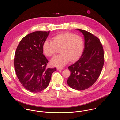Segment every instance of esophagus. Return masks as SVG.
Returning <instances> with one entry per match:
<instances>
[{"label":"esophagus","instance_id":"obj_1","mask_svg":"<svg viewBox=\"0 0 120 120\" xmlns=\"http://www.w3.org/2000/svg\"><path fill=\"white\" fill-rule=\"evenodd\" d=\"M57 70H62V69H63V68L62 67H57Z\"/></svg>","mask_w":120,"mask_h":120}]
</instances>
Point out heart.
<instances>
[{
	"instance_id": "b5f03b06",
	"label": "heart",
	"mask_w": 120,
	"mask_h": 120,
	"mask_svg": "<svg viewBox=\"0 0 120 120\" xmlns=\"http://www.w3.org/2000/svg\"><path fill=\"white\" fill-rule=\"evenodd\" d=\"M83 42L81 37L73 33L64 32L55 36L52 41L46 40L43 45L44 54L48 57L54 56L60 49L61 53L51 60L52 65L62 67L70 60L74 62L81 56Z\"/></svg>"
}]
</instances>
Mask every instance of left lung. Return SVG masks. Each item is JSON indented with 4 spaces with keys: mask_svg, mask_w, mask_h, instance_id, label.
I'll use <instances>...</instances> for the list:
<instances>
[{
    "mask_svg": "<svg viewBox=\"0 0 120 120\" xmlns=\"http://www.w3.org/2000/svg\"><path fill=\"white\" fill-rule=\"evenodd\" d=\"M84 47L81 57L68 67L71 75L67 80L69 86L78 91L91 87L99 77L104 64V49L100 40L92 34L82 29Z\"/></svg>",
    "mask_w": 120,
    "mask_h": 120,
    "instance_id": "left-lung-1",
    "label": "left lung"
}]
</instances>
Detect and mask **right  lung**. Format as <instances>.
I'll return each instance as SVG.
<instances>
[{"instance_id": "right-lung-1", "label": "right lung", "mask_w": 120, "mask_h": 120, "mask_svg": "<svg viewBox=\"0 0 120 120\" xmlns=\"http://www.w3.org/2000/svg\"><path fill=\"white\" fill-rule=\"evenodd\" d=\"M50 32L36 31L25 36L17 47L14 67L18 78L28 91L38 93L46 88L56 68H46L48 62L43 45Z\"/></svg>"}]
</instances>
